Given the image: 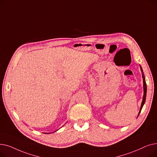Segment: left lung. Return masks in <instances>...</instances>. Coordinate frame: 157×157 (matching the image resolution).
Returning a JSON list of instances; mask_svg holds the SVG:
<instances>
[{"instance_id": "1", "label": "left lung", "mask_w": 157, "mask_h": 157, "mask_svg": "<svg viewBox=\"0 0 157 157\" xmlns=\"http://www.w3.org/2000/svg\"><path fill=\"white\" fill-rule=\"evenodd\" d=\"M141 71L143 73V70L141 69ZM143 88H144V95H143V101L141 103V108H140V111L139 113V114H140L141 111V109L143 108V107L144 105V104L145 103V101H146V91H147V86H146V80H145V78L144 76V74L143 73Z\"/></svg>"}]
</instances>
